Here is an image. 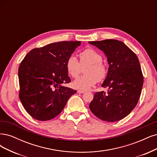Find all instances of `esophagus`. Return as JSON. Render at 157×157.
Listing matches in <instances>:
<instances>
[{
    "label": "esophagus",
    "instance_id": "1",
    "mask_svg": "<svg viewBox=\"0 0 157 157\" xmlns=\"http://www.w3.org/2000/svg\"><path fill=\"white\" fill-rule=\"evenodd\" d=\"M85 92V90H78V93H79V94H83V93H84Z\"/></svg>",
    "mask_w": 157,
    "mask_h": 157
}]
</instances>
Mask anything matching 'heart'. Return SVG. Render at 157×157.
Segmentation results:
<instances>
[{"mask_svg":"<svg viewBox=\"0 0 157 157\" xmlns=\"http://www.w3.org/2000/svg\"><path fill=\"white\" fill-rule=\"evenodd\" d=\"M79 62L74 55H71L66 61L65 67L69 75L77 78L84 67L85 75L77 78L72 83L73 87L80 90H88L98 81L104 79L107 75V68L102 63V56L94 49L88 48L79 54Z\"/></svg>","mask_w":157,"mask_h":157,"instance_id":"heart-1","label":"heart"}]
</instances>
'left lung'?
Masks as SVG:
<instances>
[{
    "mask_svg": "<svg viewBox=\"0 0 157 157\" xmlns=\"http://www.w3.org/2000/svg\"><path fill=\"white\" fill-rule=\"evenodd\" d=\"M102 51L108 60V71L102 87L94 94L89 109L97 117L115 122L126 117L137 105L144 84L138 57L127 45L117 40L89 42Z\"/></svg>",
    "mask_w": 157,
    "mask_h": 157,
    "instance_id": "left-lung-1",
    "label": "left lung"
}]
</instances>
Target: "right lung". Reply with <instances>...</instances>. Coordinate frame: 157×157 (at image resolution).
I'll return each mask as SVG.
<instances>
[{
  "label": "right lung",
  "mask_w": 157,
  "mask_h": 157,
  "mask_svg": "<svg viewBox=\"0 0 157 157\" xmlns=\"http://www.w3.org/2000/svg\"><path fill=\"white\" fill-rule=\"evenodd\" d=\"M80 41H64L32 49L18 70L19 99L27 112L38 121L57 116L77 90L65 87L71 80L65 64Z\"/></svg>",
  "instance_id": "1"
}]
</instances>
